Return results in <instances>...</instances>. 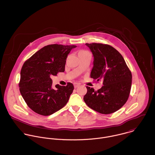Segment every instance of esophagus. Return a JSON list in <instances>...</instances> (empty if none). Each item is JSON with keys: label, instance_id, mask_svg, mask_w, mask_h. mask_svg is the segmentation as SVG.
<instances>
[{"label": "esophagus", "instance_id": "esophagus-1", "mask_svg": "<svg viewBox=\"0 0 155 155\" xmlns=\"http://www.w3.org/2000/svg\"><path fill=\"white\" fill-rule=\"evenodd\" d=\"M79 86H80V84H78V83H74V87L75 88L79 87Z\"/></svg>", "mask_w": 155, "mask_h": 155}]
</instances>
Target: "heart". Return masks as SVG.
<instances>
[{"mask_svg": "<svg viewBox=\"0 0 155 155\" xmlns=\"http://www.w3.org/2000/svg\"><path fill=\"white\" fill-rule=\"evenodd\" d=\"M84 51H80V52H84Z\"/></svg>", "mask_w": 155, "mask_h": 155, "instance_id": "obj_1", "label": "heart"}]
</instances>
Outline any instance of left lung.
Returning a JSON list of instances; mask_svg holds the SVG:
<instances>
[{"label":"left lung","mask_w":155,"mask_h":155,"mask_svg":"<svg viewBox=\"0 0 155 155\" xmlns=\"http://www.w3.org/2000/svg\"><path fill=\"white\" fill-rule=\"evenodd\" d=\"M94 57L91 78L103 86L95 91L87 87L84 100L94 110L110 114L120 109L128 99L132 74L122 55L113 47L103 44H86Z\"/></svg>","instance_id":"8db88e82"}]
</instances>
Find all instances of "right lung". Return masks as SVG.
<instances>
[{
	"mask_svg": "<svg viewBox=\"0 0 155 155\" xmlns=\"http://www.w3.org/2000/svg\"><path fill=\"white\" fill-rule=\"evenodd\" d=\"M75 45L45 46L23 64L20 73V91L27 106L35 112L49 116L62 109L74 89L71 83L52 87V76L64 72L67 57Z\"/></svg>",
	"mask_w": 155,
	"mask_h": 155,
	"instance_id": "1",
	"label": "right lung"
}]
</instances>
